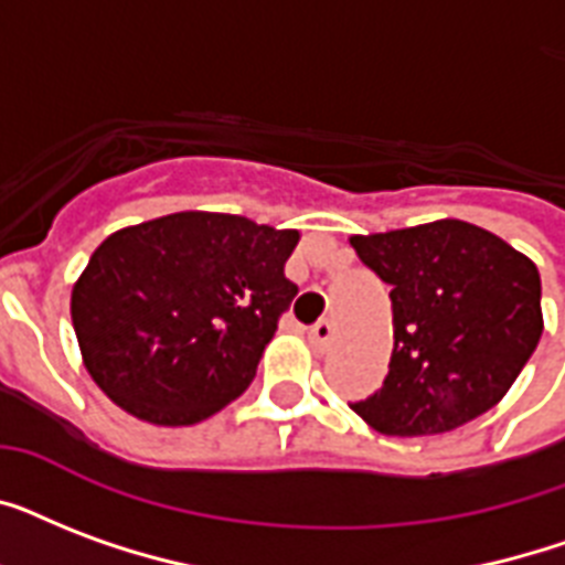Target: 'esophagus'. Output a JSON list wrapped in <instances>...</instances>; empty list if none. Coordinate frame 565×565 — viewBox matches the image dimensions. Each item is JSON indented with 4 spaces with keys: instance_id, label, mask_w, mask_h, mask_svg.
I'll return each instance as SVG.
<instances>
[{
    "instance_id": "1",
    "label": "esophagus",
    "mask_w": 565,
    "mask_h": 565,
    "mask_svg": "<svg viewBox=\"0 0 565 565\" xmlns=\"http://www.w3.org/2000/svg\"><path fill=\"white\" fill-rule=\"evenodd\" d=\"M310 345L317 349V352H326L328 345H331V340H334V326L328 322V319H319L317 326L310 328Z\"/></svg>"
}]
</instances>
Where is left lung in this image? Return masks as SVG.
<instances>
[{
	"mask_svg": "<svg viewBox=\"0 0 565 565\" xmlns=\"http://www.w3.org/2000/svg\"><path fill=\"white\" fill-rule=\"evenodd\" d=\"M393 301L384 386L352 411L390 437L455 430L504 398L543 337L536 266L460 220L352 237Z\"/></svg>",
	"mask_w": 565,
	"mask_h": 565,
	"instance_id": "obj_1",
	"label": "left lung"
}]
</instances>
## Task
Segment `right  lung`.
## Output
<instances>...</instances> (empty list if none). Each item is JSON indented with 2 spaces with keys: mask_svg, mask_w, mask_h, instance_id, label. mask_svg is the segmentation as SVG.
Here are the masks:
<instances>
[{
  "mask_svg": "<svg viewBox=\"0 0 565 565\" xmlns=\"http://www.w3.org/2000/svg\"><path fill=\"white\" fill-rule=\"evenodd\" d=\"M299 231L184 211L110 234L73 287V328L102 393L152 425H195L255 381L299 287Z\"/></svg>",
  "mask_w": 565,
  "mask_h": 565,
  "instance_id": "obj_1",
  "label": "right lung"
}]
</instances>
